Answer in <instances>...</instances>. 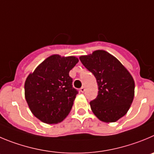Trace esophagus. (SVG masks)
<instances>
[{
  "instance_id": "34e87169",
  "label": "esophagus",
  "mask_w": 154,
  "mask_h": 154,
  "mask_svg": "<svg viewBox=\"0 0 154 154\" xmlns=\"http://www.w3.org/2000/svg\"><path fill=\"white\" fill-rule=\"evenodd\" d=\"M80 90L81 93H84V91H85V88H84V87H82L80 89Z\"/></svg>"
}]
</instances>
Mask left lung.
I'll return each instance as SVG.
<instances>
[{
    "label": "left lung",
    "mask_w": 154,
    "mask_h": 154,
    "mask_svg": "<svg viewBox=\"0 0 154 154\" xmlns=\"http://www.w3.org/2000/svg\"><path fill=\"white\" fill-rule=\"evenodd\" d=\"M80 60L98 84V96L90 103L95 116L104 122H115L123 117L134 96V81L128 70L103 50L80 56Z\"/></svg>",
    "instance_id": "1"
}]
</instances>
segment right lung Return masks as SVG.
<instances>
[{
	"instance_id": "1",
	"label": "right lung",
	"mask_w": 154,
	"mask_h": 154,
	"mask_svg": "<svg viewBox=\"0 0 154 154\" xmlns=\"http://www.w3.org/2000/svg\"><path fill=\"white\" fill-rule=\"evenodd\" d=\"M78 61L74 56L53 54L27 77L26 100L32 113L42 122H61L71 110L78 91L73 87L69 72Z\"/></svg>"
}]
</instances>
